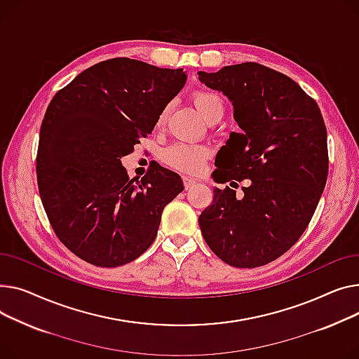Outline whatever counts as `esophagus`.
I'll use <instances>...</instances> for the list:
<instances>
[{
  "label": "esophagus",
  "mask_w": 359,
  "mask_h": 359,
  "mask_svg": "<svg viewBox=\"0 0 359 359\" xmlns=\"http://www.w3.org/2000/svg\"><path fill=\"white\" fill-rule=\"evenodd\" d=\"M182 182H184V187H185V189H188V188H191L197 181L194 180V178H189V177H184L182 178Z\"/></svg>",
  "instance_id": "obj_1"
}]
</instances>
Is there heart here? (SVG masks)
Wrapping results in <instances>:
<instances>
[{
    "instance_id": "b5f03b06",
    "label": "heart",
    "mask_w": 359,
    "mask_h": 359,
    "mask_svg": "<svg viewBox=\"0 0 359 359\" xmlns=\"http://www.w3.org/2000/svg\"><path fill=\"white\" fill-rule=\"evenodd\" d=\"M194 104L197 105L198 111L203 114L205 120H213L223 116L224 113V100L215 91L208 90H198L193 94ZM168 109L162 110L158 124H162L166 118ZM208 156V149L203 144L194 143H174L161 152V159L168 165L174 168L177 171L196 174L201 170L203 163Z\"/></svg>"
}]
</instances>
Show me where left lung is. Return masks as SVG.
Wrapping results in <instances>:
<instances>
[{
    "label": "left lung",
    "instance_id": "obj_1",
    "mask_svg": "<svg viewBox=\"0 0 359 359\" xmlns=\"http://www.w3.org/2000/svg\"><path fill=\"white\" fill-rule=\"evenodd\" d=\"M233 104L241 132L216 155L213 203L198 217L204 241L226 264L257 268L296 243L319 204L329 171L327 132L318 102L296 81L257 62L198 72Z\"/></svg>",
    "mask_w": 359,
    "mask_h": 359
}]
</instances>
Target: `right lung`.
Segmentation results:
<instances>
[{
  "label": "right lung",
  "instance_id": "right-lung-1",
  "mask_svg": "<svg viewBox=\"0 0 359 359\" xmlns=\"http://www.w3.org/2000/svg\"><path fill=\"white\" fill-rule=\"evenodd\" d=\"M185 79L182 69L114 57L52 98L40 128L37 185L57 239L78 258L114 268L154 243L165 205L184 189L181 177L154 163L130 180L120 158L152 133Z\"/></svg>",
  "mask_w": 359,
  "mask_h": 359
}]
</instances>
